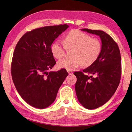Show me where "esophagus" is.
<instances>
[{"mask_svg": "<svg viewBox=\"0 0 132 132\" xmlns=\"http://www.w3.org/2000/svg\"><path fill=\"white\" fill-rule=\"evenodd\" d=\"M68 73H69V74H72V71H69V70H68Z\"/></svg>", "mask_w": 132, "mask_h": 132, "instance_id": "34e87169", "label": "esophagus"}]
</instances>
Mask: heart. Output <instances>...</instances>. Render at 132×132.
Masks as SVG:
<instances>
[{
    "mask_svg": "<svg viewBox=\"0 0 132 132\" xmlns=\"http://www.w3.org/2000/svg\"><path fill=\"white\" fill-rule=\"evenodd\" d=\"M63 43L57 40L52 45L51 51L54 58L58 59L65 55V47L73 49L71 58L64 59L58 61L59 68L73 70L82 63L85 67L91 65L97 59L101 50L100 42L96 38L78 30L70 31L64 37Z\"/></svg>",
    "mask_w": 132,
    "mask_h": 132,
    "instance_id": "heart-1",
    "label": "heart"
}]
</instances>
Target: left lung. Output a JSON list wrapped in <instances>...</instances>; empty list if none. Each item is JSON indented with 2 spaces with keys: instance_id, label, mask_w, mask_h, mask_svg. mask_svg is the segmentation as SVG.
I'll list each match as a JSON object with an SVG mask.
<instances>
[{
  "instance_id": "obj_1",
  "label": "left lung",
  "mask_w": 132,
  "mask_h": 132,
  "mask_svg": "<svg viewBox=\"0 0 132 132\" xmlns=\"http://www.w3.org/2000/svg\"><path fill=\"white\" fill-rule=\"evenodd\" d=\"M81 30L98 36L102 43L96 61L82 72L74 73L77 78L75 87L79 102L85 109L93 110L104 105L116 91L121 77V54L116 42L105 32L87 29Z\"/></svg>"
}]
</instances>
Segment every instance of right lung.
Returning <instances> with one entry per match:
<instances>
[{"mask_svg":"<svg viewBox=\"0 0 132 132\" xmlns=\"http://www.w3.org/2000/svg\"><path fill=\"white\" fill-rule=\"evenodd\" d=\"M69 26H49L27 32L20 39L11 62L15 86L28 104L37 109L50 106L68 75L65 69L48 70L55 64L51 46Z\"/></svg>","mask_w":132,"mask_h":132,"instance_id":"obj_1","label":"right lung"}]
</instances>
